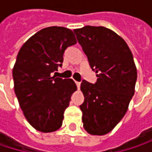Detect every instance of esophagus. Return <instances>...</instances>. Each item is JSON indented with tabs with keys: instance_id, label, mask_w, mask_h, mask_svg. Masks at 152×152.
Masks as SVG:
<instances>
[{
	"instance_id": "obj_1",
	"label": "esophagus",
	"mask_w": 152,
	"mask_h": 152,
	"mask_svg": "<svg viewBox=\"0 0 152 152\" xmlns=\"http://www.w3.org/2000/svg\"><path fill=\"white\" fill-rule=\"evenodd\" d=\"M76 86H77V88L79 89V88H80V84H81V83H80V82H76Z\"/></svg>"
}]
</instances>
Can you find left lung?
<instances>
[{"instance_id":"left-lung-1","label":"left lung","mask_w":152,"mask_h":152,"mask_svg":"<svg viewBox=\"0 0 152 152\" xmlns=\"http://www.w3.org/2000/svg\"><path fill=\"white\" fill-rule=\"evenodd\" d=\"M74 32L91 69L98 73L95 83H81L83 128L91 135L103 136L123 118L135 93L133 54L125 40L106 27L87 25Z\"/></svg>"}]
</instances>
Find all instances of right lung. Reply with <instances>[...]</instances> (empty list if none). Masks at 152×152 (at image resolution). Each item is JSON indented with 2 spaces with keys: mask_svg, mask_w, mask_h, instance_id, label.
I'll list each match as a JSON object with an SVG mask.
<instances>
[{
  "mask_svg": "<svg viewBox=\"0 0 152 152\" xmlns=\"http://www.w3.org/2000/svg\"><path fill=\"white\" fill-rule=\"evenodd\" d=\"M76 43L71 30L52 26L31 37L18 52L12 72L15 93L24 117L40 132L61 127L64 111L76 90L72 79L52 76L62 66L64 51Z\"/></svg>",
  "mask_w": 152,
  "mask_h": 152,
  "instance_id": "obj_1",
  "label": "right lung"
}]
</instances>
